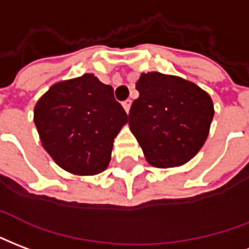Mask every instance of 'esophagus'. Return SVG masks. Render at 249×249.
<instances>
[{"label":"esophagus","mask_w":249,"mask_h":249,"mask_svg":"<svg viewBox=\"0 0 249 249\" xmlns=\"http://www.w3.org/2000/svg\"><path fill=\"white\" fill-rule=\"evenodd\" d=\"M122 105H123V108L126 110V112L130 111V106H131V101H130V99H126Z\"/></svg>","instance_id":"esophagus-1"}]
</instances>
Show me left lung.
<instances>
[{"label":"left lung","instance_id":"8db88e82","mask_svg":"<svg viewBox=\"0 0 249 249\" xmlns=\"http://www.w3.org/2000/svg\"><path fill=\"white\" fill-rule=\"evenodd\" d=\"M137 90L128 124L147 162L167 168L195 157L213 118L210 95L195 83L157 71L142 74Z\"/></svg>","mask_w":249,"mask_h":249}]
</instances>
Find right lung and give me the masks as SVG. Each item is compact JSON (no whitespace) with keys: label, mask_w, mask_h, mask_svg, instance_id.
Returning <instances> with one entry per match:
<instances>
[{"label":"right lung","mask_w":249,"mask_h":249,"mask_svg":"<svg viewBox=\"0 0 249 249\" xmlns=\"http://www.w3.org/2000/svg\"><path fill=\"white\" fill-rule=\"evenodd\" d=\"M126 122L114 89L92 74L55 83L34 108L43 148L77 175H95L108 166L114 138Z\"/></svg>","instance_id":"1"}]
</instances>
